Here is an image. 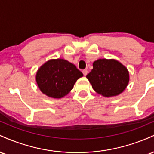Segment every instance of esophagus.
I'll use <instances>...</instances> for the list:
<instances>
[{"label":"esophagus","mask_w":154,"mask_h":154,"mask_svg":"<svg viewBox=\"0 0 154 154\" xmlns=\"http://www.w3.org/2000/svg\"><path fill=\"white\" fill-rule=\"evenodd\" d=\"M82 73H83V75H84V76H86L88 75V71L87 69H84V70H82Z\"/></svg>","instance_id":"34e87169"}]
</instances>
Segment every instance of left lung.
<instances>
[{
    "instance_id": "left-lung-1",
    "label": "left lung",
    "mask_w": 154,
    "mask_h": 154,
    "mask_svg": "<svg viewBox=\"0 0 154 154\" xmlns=\"http://www.w3.org/2000/svg\"><path fill=\"white\" fill-rule=\"evenodd\" d=\"M93 67L86 77L97 93L109 98L119 95L126 89L130 75L127 67L119 61L100 59L93 62Z\"/></svg>"
}]
</instances>
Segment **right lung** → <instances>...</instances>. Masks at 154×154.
Segmentation results:
<instances>
[{"label":"right lung","mask_w":154,"mask_h":154,"mask_svg":"<svg viewBox=\"0 0 154 154\" xmlns=\"http://www.w3.org/2000/svg\"><path fill=\"white\" fill-rule=\"evenodd\" d=\"M83 74L75 65L63 59H51L44 63L36 73L40 91L53 98H61L73 89Z\"/></svg>","instance_id":"1"}]
</instances>
